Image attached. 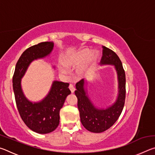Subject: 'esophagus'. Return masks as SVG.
I'll return each mask as SVG.
<instances>
[{
  "mask_svg": "<svg viewBox=\"0 0 155 155\" xmlns=\"http://www.w3.org/2000/svg\"><path fill=\"white\" fill-rule=\"evenodd\" d=\"M69 89L70 90V91H71L72 93H74V91H75V88L74 87V85H72V84H70V85H69Z\"/></svg>",
  "mask_w": 155,
  "mask_h": 155,
  "instance_id": "esophagus-1",
  "label": "esophagus"
}]
</instances>
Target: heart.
<instances>
[{"mask_svg":"<svg viewBox=\"0 0 155 155\" xmlns=\"http://www.w3.org/2000/svg\"><path fill=\"white\" fill-rule=\"evenodd\" d=\"M90 53L91 51L90 49L85 48L80 50L79 51L76 52V53L72 54V55L65 57L64 60H63V63H64L65 66L68 68H75L80 66L81 65H82L87 60L88 57L90 56ZM98 54L97 52H94L91 54L89 60L90 61H95V60L98 59ZM59 70L63 74H66L67 73V70L63 65H60Z\"/></svg>","mask_w":155,"mask_h":155,"instance_id":"obj_1","label":"heart"}]
</instances>
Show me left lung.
<instances>
[{"label": "left lung", "mask_w": 155, "mask_h": 155, "mask_svg": "<svg viewBox=\"0 0 155 155\" xmlns=\"http://www.w3.org/2000/svg\"><path fill=\"white\" fill-rule=\"evenodd\" d=\"M101 65H114L117 72L118 93L115 101L107 108H98L87 95V81L81 80L76 84L75 95L78 99V109L81 122L84 127L92 133H102L112 127L118 119L124 108L126 97V76L118 56L111 49L103 46Z\"/></svg>", "instance_id": "1"}]
</instances>
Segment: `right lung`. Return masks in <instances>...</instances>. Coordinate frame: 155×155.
<instances>
[{"instance_id": "add662e5", "label": "right lung", "mask_w": 155, "mask_h": 155, "mask_svg": "<svg viewBox=\"0 0 155 155\" xmlns=\"http://www.w3.org/2000/svg\"><path fill=\"white\" fill-rule=\"evenodd\" d=\"M53 47L52 41H45L27 48L18 59L13 77V89L21 118L31 130L40 134L51 133L58 127L60 109L71 93L69 83L54 81L45 98L33 103L25 96L21 81L31 63L50 55Z\"/></svg>"}]
</instances>
